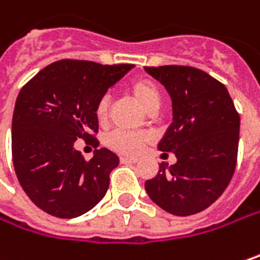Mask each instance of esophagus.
I'll return each mask as SVG.
<instances>
[{
  "label": "esophagus",
  "mask_w": 260,
  "mask_h": 260,
  "mask_svg": "<svg viewBox=\"0 0 260 260\" xmlns=\"http://www.w3.org/2000/svg\"><path fill=\"white\" fill-rule=\"evenodd\" d=\"M120 162H122V164H137L138 159H135V157H128V156H120Z\"/></svg>",
  "instance_id": "obj_1"
}]
</instances>
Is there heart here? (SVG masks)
I'll use <instances>...</instances> for the list:
<instances>
[{"label":"heart","instance_id":"b5f03b06","mask_svg":"<svg viewBox=\"0 0 260 260\" xmlns=\"http://www.w3.org/2000/svg\"><path fill=\"white\" fill-rule=\"evenodd\" d=\"M131 93L137 100V103L143 107L144 111H150L152 108H159L160 104V92L157 86L152 80L140 79L131 84ZM108 98L103 96L96 104V119L100 122H106L108 117ZM149 143V135L138 134V132H128V131H114L108 134L106 138V144L114 152L122 154H138L143 147Z\"/></svg>","mask_w":260,"mask_h":260}]
</instances>
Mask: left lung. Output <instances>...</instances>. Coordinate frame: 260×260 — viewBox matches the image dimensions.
Wrapping results in <instances>:
<instances>
[{
    "mask_svg": "<svg viewBox=\"0 0 260 260\" xmlns=\"http://www.w3.org/2000/svg\"><path fill=\"white\" fill-rule=\"evenodd\" d=\"M171 96L173 123L157 144L173 152L174 165L160 164L144 187L150 200L174 216L208 208L234 176L240 116L224 84L193 67H144Z\"/></svg>",
    "mask_w": 260,
    "mask_h": 260,
    "instance_id": "obj_1",
    "label": "left lung"
}]
</instances>
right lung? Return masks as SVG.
I'll use <instances>...</instances> for the list:
<instances>
[{
    "label": "right lung",
    "mask_w": 260,
    "mask_h": 260,
    "mask_svg": "<svg viewBox=\"0 0 260 260\" xmlns=\"http://www.w3.org/2000/svg\"><path fill=\"white\" fill-rule=\"evenodd\" d=\"M134 65L62 59L43 68L16 100L12 122L13 165L29 200L43 211L73 219L104 198L117 154L96 149L86 160L74 143L100 141L96 104Z\"/></svg>",
    "instance_id": "right-lung-1"
}]
</instances>
